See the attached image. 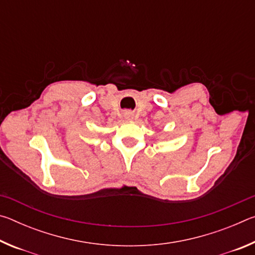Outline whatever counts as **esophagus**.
<instances>
[{
	"mask_svg": "<svg viewBox=\"0 0 255 255\" xmlns=\"http://www.w3.org/2000/svg\"><path fill=\"white\" fill-rule=\"evenodd\" d=\"M126 118H128V119L132 118V114H131V112H126Z\"/></svg>",
	"mask_w": 255,
	"mask_h": 255,
	"instance_id": "esophagus-1",
	"label": "esophagus"
}]
</instances>
